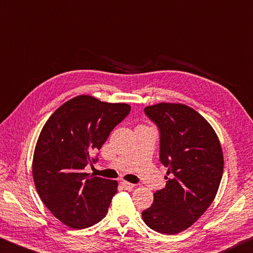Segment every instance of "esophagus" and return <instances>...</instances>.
I'll return each instance as SVG.
<instances>
[{
	"mask_svg": "<svg viewBox=\"0 0 253 253\" xmlns=\"http://www.w3.org/2000/svg\"><path fill=\"white\" fill-rule=\"evenodd\" d=\"M122 187L126 189V190H132L134 188V184L133 183H130V182H126V181H122L121 182Z\"/></svg>",
	"mask_w": 253,
	"mask_h": 253,
	"instance_id": "obj_1",
	"label": "esophagus"
}]
</instances>
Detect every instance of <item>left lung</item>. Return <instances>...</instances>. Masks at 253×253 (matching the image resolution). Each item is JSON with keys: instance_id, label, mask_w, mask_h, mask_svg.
<instances>
[{"instance_id": "8db88e82", "label": "left lung", "mask_w": 253, "mask_h": 253, "mask_svg": "<svg viewBox=\"0 0 253 253\" xmlns=\"http://www.w3.org/2000/svg\"><path fill=\"white\" fill-rule=\"evenodd\" d=\"M144 113L160 131V161L168 168L165 189L142 212L149 228L175 234L196 222L214 200L223 173V153L210 123L180 103H158Z\"/></svg>"}]
</instances>
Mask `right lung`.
<instances>
[{
    "mask_svg": "<svg viewBox=\"0 0 253 253\" xmlns=\"http://www.w3.org/2000/svg\"><path fill=\"white\" fill-rule=\"evenodd\" d=\"M126 103L79 95L53 113L35 145L32 172L40 198L52 214L73 229L95 224L118 191L115 180L84 172L115 126L130 113Z\"/></svg>",
    "mask_w": 253,
    "mask_h": 253,
    "instance_id": "add662e5",
    "label": "right lung"
}]
</instances>
